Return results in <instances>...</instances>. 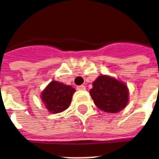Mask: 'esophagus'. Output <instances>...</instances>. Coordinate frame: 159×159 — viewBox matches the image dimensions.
Masks as SVG:
<instances>
[{
  "label": "esophagus",
  "instance_id": "esophagus-1",
  "mask_svg": "<svg viewBox=\"0 0 159 159\" xmlns=\"http://www.w3.org/2000/svg\"><path fill=\"white\" fill-rule=\"evenodd\" d=\"M85 89H86V88H85L84 85H79V86H77V89H78V90H84Z\"/></svg>",
  "mask_w": 159,
  "mask_h": 159
}]
</instances>
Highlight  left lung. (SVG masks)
<instances>
[{
	"label": "left lung",
	"instance_id": "obj_1",
	"mask_svg": "<svg viewBox=\"0 0 159 159\" xmlns=\"http://www.w3.org/2000/svg\"><path fill=\"white\" fill-rule=\"evenodd\" d=\"M89 90L95 106L108 113H116L126 107L129 101V89L124 82L101 75L92 83Z\"/></svg>",
	"mask_w": 159,
	"mask_h": 159
}]
</instances>
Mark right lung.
Listing matches in <instances>:
<instances>
[{
    "mask_svg": "<svg viewBox=\"0 0 159 159\" xmlns=\"http://www.w3.org/2000/svg\"><path fill=\"white\" fill-rule=\"evenodd\" d=\"M75 88L58 81L52 80L42 91L41 100L46 109L52 114L60 113L69 108Z\"/></svg>",
    "mask_w": 159,
    "mask_h": 159,
    "instance_id": "add662e5",
    "label": "right lung"
}]
</instances>
